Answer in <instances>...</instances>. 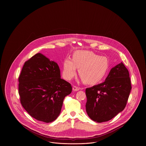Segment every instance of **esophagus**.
<instances>
[{
	"label": "esophagus",
	"mask_w": 146,
	"mask_h": 146,
	"mask_svg": "<svg viewBox=\"0 0 146 146\" xmlns=\"http://www.w3.org/2000/svg\"><path fill=\"white\" fill-rule=\"evenodd\" d=\"M80 88H79V87H78V86H74L73 87H72V90H74V91H78L79 90H80Z\"/></svg>",
	"instance_id": "esophagus-1"
}]
</instances>
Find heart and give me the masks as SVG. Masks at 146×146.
<instances>
[{
  "mask_svg": "<svg viewBox=\"0 0 146 146\" xmlns=\"http://www.w3.org/2000/svg\"><path fill=\"white\" fill-rule=\"evenodd\" d=\"M76 68L84 83L94 85L100 83L107 75L110 68L108 59L91 51L75 52L72 59L66 58L63 63V75L71 80L76 74Z\"/></svg>",
  "mask_w": 146,
  "mask_h": 146,
  "instance_id": "obj_1",
  "label": "heart"
}]
</instances>
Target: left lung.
<instances>
[{
    "label": "left lung",
    "instance_id": "8db88e82",
    "mask_svg": "<svg viewBox=\"0 0 146 146\" xmlns=\"http://www.w3.org/2000/svg\"><path fill=\"white\" fill-rule=\"evenodd\" d=\"M131 89L129 71L121 62L111 68L104 83L86 89L88 115L97 123L110 120L125 108Z\"/></svg>",
    "mask_w": 146,
    "mask_h": 146
}]
</instances>
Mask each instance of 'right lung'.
I'll use <instances>...</instances> for the list:
<instances>
[{"instance_id": "1", "label": "right lung", "mask_w": 146, "mask_h": 146, "mask_svg": "<svg viewBox=\"0 0 146 146\" xmlns=\"http://www.w3.org/2000/svg\"><path fill=\"white\" fill-rule=\"evenodd\" d=\"M57 63L42 53L26 61L19 78L22 107L37 120L51 123L59 116L64 97L72 92L71 84L61 78Z\"/></svg>"}]
</instances>
